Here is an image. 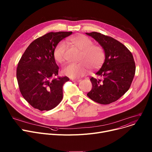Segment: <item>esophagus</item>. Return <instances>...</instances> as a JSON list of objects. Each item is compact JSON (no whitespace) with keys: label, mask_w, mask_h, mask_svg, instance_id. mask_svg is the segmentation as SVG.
Here are the masks:
<instances>
[{"label":"esophagus","mask_w":152,"mask_h":152,"mask_svg":"<svg viewBox=\"0 0 152 152\" xmlns=\"http://www.w3.org/2000/svg\"><path fill=\"white\" fill-rule=\"evenodd\" d=\"M73 82H77V83H79V82H80V79H72V80Z\"/></svg>","instance_id":"1"}]
</instances>
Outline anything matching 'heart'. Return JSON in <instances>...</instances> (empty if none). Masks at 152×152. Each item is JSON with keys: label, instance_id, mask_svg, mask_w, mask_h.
<instances>
[{"label": "heart", "instance_id": "heart-1", "mask_svg": "<svg viewBox=\"0 0 152 152\" xmlns=\"http://www.w3.org/2000/svg\"><path fill=\"white\" fill-rule=\"evenodd\" d=\"M68 45H73L81 50L80 62L78 64H70L62 69V73L71 78L79 79L87 75L90 67L96 69L102 65L105 58L103 48L99 45H93V42L84 35H77L66 40ZM66 45L65 42L59 43L54 51L56 61L63 64L65 61Z\"/></svg>", "mask_w": 152, "mask_h": 152}]
</instances>
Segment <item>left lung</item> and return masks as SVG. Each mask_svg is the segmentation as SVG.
Listing matches in <instances>:
<instances>
[{"label":"left lung","mask_w":152,"mask_h":152,"mask_svg":"<svg viewBox=\"0 0 152 152\" xmlns=\"http://www.w3.org/2000/svg\"><path fill=\"white\" fill-rule=\"evenodd\" d=\"M86 34L95 39L105 53L104 62L96 73L102 80L90 78L92 88L87 96L102 104L113 103L127 92L133 81L136 71L133 56L125 45L112 37L96 32Z\"/></svg>","instance_id":"8db88e82"}]
</instances>
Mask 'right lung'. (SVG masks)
<instances>
[{
	"mask_svg": "<svg viewBox=\"0 0 152 152\" xmlns=\"http://www.w3.org/2000/svg\"><path fill=\"white\" fill-rule=\"evenodd\" d=\"M72 32H49L35 39L27 47L18 64L16 77L24 98L35 109L49 110L63 98V86L69 79L58 75L54 57L58 43Z\"/></svg>",
	"mask_w": 152,
	"mask_h": 152,
	"instance_id": "obj_1",
	"label": "right lung"
}]
</instances>
